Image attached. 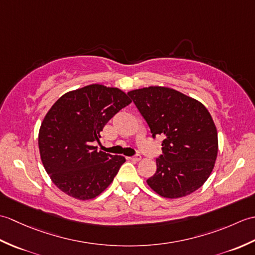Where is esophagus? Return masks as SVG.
<instances>
[{"instance_id": "obj_1", "label": "esophagus", "mask_w": 255, "mask_h": 255, "mask_svg": "<svg viewBox=\"0 0 255 255\" xmlns=\"http://www.w3.org/2000/svg\"><path fill=\"white\" fill-rule=\"evenodd\" d=\"M128 159L131 160V161H140V160H141V155L136 154V155H133V156H130V158H128Z\"/></svg>"}]
</instances>
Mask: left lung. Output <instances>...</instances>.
Here are the masks:
<instances>
[{
  "mask_svg": "<svg viewBox=\"0 0 255 255\" xmlns=\"http://www.w3.org/2000/svg\"><path fill=\"white\" fill-rule=\"evenodd\" d=\"M152 137L164 138L156 171L147 180L155 193L180 198L207 181L218 153V134L202 103L181 92L149 86L128 92Z\"/></svg>",
  "mask_w": 255,
  "mask_h": 255,
  "instance_id": "obj_1",
  "label": "left lung"
}]
</instances>
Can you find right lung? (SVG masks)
Listing matches in <instances>:
<instances>
[{
  "instance_id": "obj_1",
  "label": "right lung",
  "mask_w": 255,
  "mask_h": 255,
  "mask_svg": "<svg viewBox=\"0 0 255 255\" xmlns=\"http://www.w3.org/2000/svg\"><path fill=\"white\" fill-rule=\"evenodd\" d=\"M131 103L116 88L92 84L68 92L47 113L38 136L40 158L53 184L69 196L92 199L107 188L126 159L97 151L105 125Z\"/></svg>"
}]
</instances>
